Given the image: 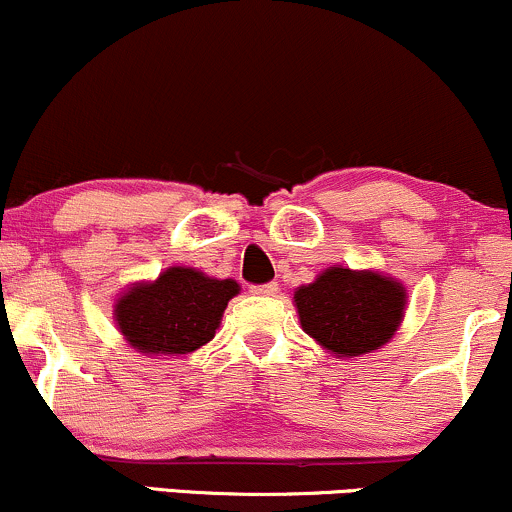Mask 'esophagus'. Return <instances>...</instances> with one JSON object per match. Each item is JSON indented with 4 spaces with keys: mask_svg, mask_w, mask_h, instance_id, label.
Segmentation results:
<instances>
[{
    "mask_svg": "<svg viewBox=\"0 0 512 512\" xmlns=\"http://www.w3.org/2000/svg\"><path fill=\"white\" fill-rule=\"evenodd\" d=\"M252 293H255V296H276V293H279V284H276V281H269V284H255L252 286Z\"/></svg>",
    "mask_w": 512,
    "mask_h": 512,
    "instance_id": "esophagus-1",
    "label": "esophagus"
}]
</instances>
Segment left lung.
<instances>
[{
	"label": "left lung",
	"mask_w": 512,
	"mask_h": 512,
	"mask_svg": "<svg viewBox=\"0 0 512 512\" xmlns=\"http://www.w3.org/2000/svg\"><path fill=\"white\" fill-rule=\"evenodd\" d=\"M303 330L339 356L370 354L395 334L407 293L375 272L332 267L296 291Z\"/></svg>",
	"instance_id": "left-lung-1"
}]
</instances>
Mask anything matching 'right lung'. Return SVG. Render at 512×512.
Returning a JSON list of instances; mask_svg holds the SVG:
<instances>
[{"label": "right lung", "mask_w": 512, "mask_h": 512, "mask_svg": "<svg viewBox=\"0 0 512 512\" xmlns=\"http://www.w3.org/2000/svg\"><path fill=\"white\" fill-rule=\"evenodd\" d=\"M236 293L233 279L170 267L154 284L129 289L115 305V320L142 354H190L214 339L223 310Z\"/></svg>", "instance_id": "add662e5"}]
</instances>
